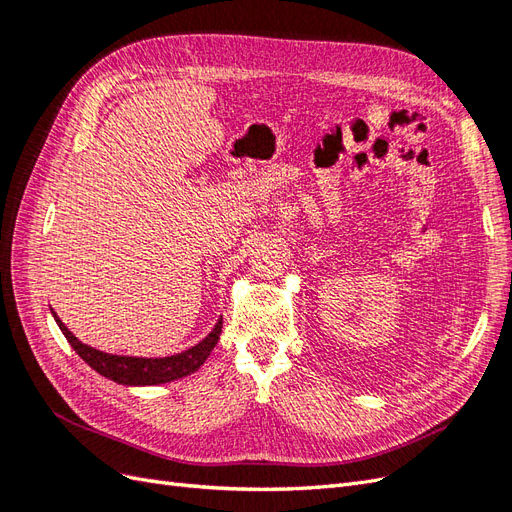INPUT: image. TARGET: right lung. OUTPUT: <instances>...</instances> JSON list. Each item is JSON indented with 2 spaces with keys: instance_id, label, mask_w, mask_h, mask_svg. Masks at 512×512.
Returning <instances> with one entry per match:
<instances>
[{
  "instance_id": "1",
  "label": "right lung",
  "mask_w": 512,
  "mask_h": 512,
  "mask_svg": "<svg viewBox=\"0 0 512 512\" xmlns=\"http://www.w3.org/2000/svg\"><path fill=\"white\" fill-rule=\"evenodd\" d=\"M53 316L59 324L61 333H64L70 342V346L91 369H96L98 374H102L104 378L113 382L134 384V386L164 384V382L179 380L183 376L194 374V371L207 361V356L211 354L215 344H218L220 333H222V320H218L215 329L194 348L173 356H164V359H141V356H119V354H108L96 348H89L68 331V327L57 318V314Z\"/></svg>"
}]
</instances>
